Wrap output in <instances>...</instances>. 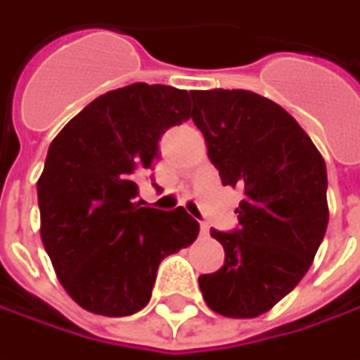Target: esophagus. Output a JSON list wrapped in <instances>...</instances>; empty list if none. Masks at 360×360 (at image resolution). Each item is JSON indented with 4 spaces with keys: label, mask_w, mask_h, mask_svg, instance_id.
I'll return each instance as SVG.
<instances>
[{
    "label": "esophagus",
    "mask_w": 360,
    "mask_h": 360,
    "mask_svg": "<svg viewBox=\"0 0 360 360\" xmlns=\"http://www.w3.org/2000/svg\"><path fill=\"white\" fill-rule=\"evenodd\" d=\"M200 230H202V234H208V230H210V229H208V224H204V222H202Z\"/></svg>",
    "instance_id": "34e87169"
}]
</instances>
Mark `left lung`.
Segmentation results:
<instances>
[{"instance_id": "1", "label": "left lung", "mask_w": 360, "mask_h": 360, "mask_svg": "<svg viewBox=\"0 0 360 360\" xmlns=\"http://www.w3.org/2000/svg\"><path fill=\"white\" fill-rule=\"evenodd\" d=\"M190 96L222 184L244 192L238 229L210 230L224 246V266L200 274L202 297L218 314L255 319L300 283L325 238V160L297 120L255 91Z\"/></svg>"}]
</instances>
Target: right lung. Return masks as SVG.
Segmentation results:
<instances>
[{"instance_id": "obj_1", "label": "right lung", "mask_w": 360, "mask_h": 360, "mask_svg": "<svg viewBox=\"0 0 360 360\" xmlns=\"http://www.w3.org/2000/svg\"><path fill=\"white\" fill-rule=\"evenodd\" d=\"M190 94L131 84L96 98L49 144L37 180L41 242L65 292L86 311L128 316L152 297L160 262L198 236V222L136 202V178L162 134L186 122Z\"/></svg>"}]
</instances>
